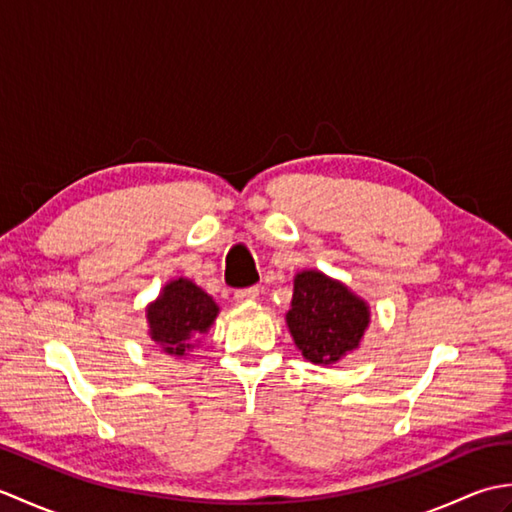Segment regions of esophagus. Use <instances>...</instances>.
Returning <instances> with one entry per match:
<instances>
[{
  "label": "esophagus",
  "mask_w": 512,
  "mask_h": 512,
  "mask_svg": "<svg viewBox=\"0 0 512 512\" xmlns=\"http://www.w3.org/2000/svg\"><path fill=\"white\" fill-rule=\"evenodd\" d=\"M259 297V288L257 286H248V288H239L235 292V301L237 303H246V301H255Z\"/></svg>",
  "instance_id": "1"
}]
</instances>
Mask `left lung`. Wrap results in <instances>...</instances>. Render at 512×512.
<instances>
[{
    "label": "left lung",
    "instance_id": "left-lung-1",
    "mask_svg": "<svg viewBox=\"0 0 512 512\" xmlns=\"http://www.w3.org/2000/svg\"><path fill=\"white\" fill-rule=\"evenodd\" d=\"M286 319L301 354L317 365H330L356 350L369 323V310L339 281L306 270L295 279Z\"/></svg>",
    "mask_w": 512,
    "mask_h": 512
}]
</instances>
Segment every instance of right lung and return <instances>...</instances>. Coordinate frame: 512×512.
Masks as SVG:
<instances>
[{"label": "right lung", "mask_w": 512, "mask_h": 512, "mask_svg": "<svg viewBox=\"0 0 512 512\" xmlns=\"http://www.w3.org/2000/svg\"><path fill=\"white\" fill-rule=\"evenodd\" d=\"M215 317V301L189 279L171 281L147 310L151 339L167 354L178 356L191 347L195 336L211 328Z\"/></svg>", "instance_id": "1"}]
</instances>
